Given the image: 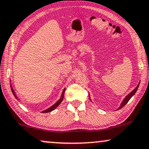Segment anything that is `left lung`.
I'll return each instance as SVG.
<instances>
[{"label": "left lung", "mask_w": 149, "mask_h": 149, "mask_svg": "<svg viewBox=\"0 0 149 149\" xmlns=\"http://www.w3.org/2000/svg\"><path fill=\"white\" fill-rule=\"evenodd\" d=\"M139 84H140V83H139V84H138V86H137L136 87V88H135L134 89V90H133V91H132V92H131V93H130V94H129V95H127V96H126V97L124 99L122 103H121V104H120V107L118 108V110H119V109L122 108L123 107L125 106L127 104V102H129V101H130V99L132 98V97L134 96V95H135V93H136V91H137V90H138V86H139Z\"/></svg>", "instance_id": "left-lung-1"}]
</instances>
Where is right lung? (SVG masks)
<instances>
[{
    "mask_svg": "<svg viewBox=\"0 0 149 149\" xmlns=\"http://www.w3.org/2000/svg\"><path fill=\"white\" fill-rule=\"evenodd\" d=\"M11 91H12V93H13V95H14V96H15V97L16 98V99H17V97H16V95H15V93L14 92V91H13V89L12 86H11ZM65 88L64 90H63V91L62 95H61V97L60 98V100H59L58 101V102H57L56 103V104L53 105L52 106H51L50 108H47V110H44V111H43L42 113H47V112H51V111L54 110L55 108H56L57 107H58V106H59V105H60L61 103L62 102V101H63V98H64V93H65Z\"/></svg>",
    "mask_w": 149,
    "mask_h": 149,
    "instance_id": "obj_1",
    "label": "right lung"
}]
</instances>
